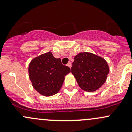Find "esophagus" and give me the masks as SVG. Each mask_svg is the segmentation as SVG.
<instances>
[{
    "label": "esophagus",
    "mask_w": 132,
    "mask_h": 132,
    "mask_svg": "<svg viewBox=\"0 0 132 132\" xmlns=\"http://www.w3.org/2000/svg\"><path fill=\"white\" fill-rule=\"evenodd\" d=\"M67 66H68V67L70 68H71V62H69L67 64Z\"/></svg>",
    "instance_id": "obj_1"
}]
</instances>
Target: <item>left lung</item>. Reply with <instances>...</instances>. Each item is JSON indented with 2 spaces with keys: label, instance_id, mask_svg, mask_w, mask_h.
Instances as JSON below:
<instances>
[{
  "label": "left lung",
  "instance_id": "left-lung-1",
  "mask_svg": "<svg viewBox=\"0 0 132 132\" xmlns=\"http://www.w3.org/2000/svg\"><path fill=\"white\" fill-rule=\"evenodd\" d=\"M71 73L82 89L93 92L100 88L105 82L109 67L103 57L84 52L75 56Z\"/></svg>",
  "mask_w": 132,
  "mask_h": 132
}]
</instances>
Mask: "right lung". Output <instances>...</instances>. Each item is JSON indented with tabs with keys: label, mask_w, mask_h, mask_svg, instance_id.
Returning <instances> with one entry per match:
<instances>
[{
	"label": "right lung",
	"mask_w": 132,
	"mask_h": 132,
	"mask_svg": "<svg viewBox=\"0 0 132 132\" xmlns=\"http://www.w3.org/2000/svg\"><path fill=\"white\" fill-rule=\"evenodd\" d=\"M28 71L33 87L41 95L51 96L60 91L64 77L71 70L48 52L33 59Z\"/></svg>",
	"instance_id": "obj_1"
}]
</instances>
